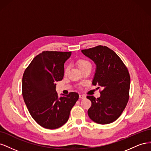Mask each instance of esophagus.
<instances>
[{
    "label": "esophagus",
    "instance_id": "34e87169",
    "mask_svg": "<svg viewBox=\"0 0 151 151\" xmlns=\"http://www.w3.org/2000/svg\"><path fill=\"white\" fill-rule=\"evenodd\" d=\"M86 96L84 94H79V98L81 99H85L86 98Z\"/></svg>",
    "mask_w": 151,
    "mask_h": 151
}]
</instances>
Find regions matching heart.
Masks as SVG:
<instances>
[{
  "label": "heart",
  "instance_id": "obj_1",
  "mask_svg": "<svg viewBox=\"0 0 151 151\" xmlns=\"http://www.w3.org/2000/svg\"><path fill=\"white\" fill-rule=\"evenodd\" d=\"M77 65L79 67V68L81 70L86 67H91V63L88 60H86V59H84V58L79 59V60L77 61ZM64 70H65V73L66 74V73L68 70V66H66L65 67Z\"/></svg>",
  "mask_w": 151,
  "mask_h": 151
}]
</instances>
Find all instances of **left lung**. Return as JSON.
<instances>
[{
  "mask_svg": "<svg viewBox=\"0 0 151 151\" xmlns=\"http://www.w3.org/2000/svg\"><path fill=\"white\" fill-rule=\"evenodd\" d=\"M96 66L92 84L103 90L99 98L88 96L91 106L88 116L99 124H108L117 120L129 99L130 77L127 68L117 54L105 46L81 50Z\"/></svg>",
  "mask_w": 151,
  "mask_h": 151,
  "instance_id": "1",
  "label": "left lung"
}]
</instances>
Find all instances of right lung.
Segmentation results:
<instances>
[{
    "label": "right lung",
    "instance_id": "1",
    "mask_svg": "<svg viewBox=\"0 0 151 151\" xmlns=\"http://www.w3.org/2000/svg\"><path fill=\"white\" fill-rule=\"evenodd\" d=\"M71 52L45 51L36 56L22 76V92L32 118L40 126L55 129L68 121L79 94L71 92L59 98L56 82L62 80L64 63Z\"/></svg>",
    "mask_w": 151,
    "mask_h": 151
}]
</instances>
